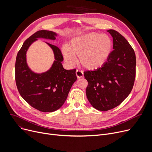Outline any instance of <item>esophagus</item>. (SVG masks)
Listing matches in <instances>:
<instances>
[{"instance_id": "1", "label": "esophagus", "mask_w": 152, "mask_h": 152, "mask_svg": "<svg viewBox=\"0 0 152 152\" xmlns=\"http://www.w3.org/2000/svg\"><path fill=\"white\" fill-rule=\"evenodd\" d=\"M76 76L77 78H81V77H83V76H84V74L83 72L80 70H78V69H77L76 71Z\"/></svg>"}]
</instances>
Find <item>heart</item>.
<instances>
[{
  "instance_id": "b5f03b06",
  "label": "heart",
  "mask_w": 152,
  "mask_h": 152,
  "mask_svg": "<svg viewBox=\"0 0 152 152\" xmlns=\"http://www.w3.org/2000/svg\"><path fill=\"white\" fill-rule=\"evenodd\" d=\"M113 42L107 34L90 33L78 36L71 41L69 46L62 48L66 61L71 65L79 62L86 69H98L105 64L112 53Z\"/></svg>"
}]
</instances>
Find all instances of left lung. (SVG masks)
<instances>
[{
    "label": "left lung",
    "instance_id": "8db88e82",
    "mask_svg": "<svg viewBox=\"0 0 152 152\" xmlns=\"http://www.w3.org/2000/svg\"><path fill=\"white\" fill-rule=\"evenodd\" d=\"M113 37V50L103 66L84 72L88 82L87 99L100 111H108L120 105L131 93L135 78L136 58L134 49L118 31H107Z\"/></svg>",
    "mask_w": 152,
    "mask_h": 152
}]
</instances>
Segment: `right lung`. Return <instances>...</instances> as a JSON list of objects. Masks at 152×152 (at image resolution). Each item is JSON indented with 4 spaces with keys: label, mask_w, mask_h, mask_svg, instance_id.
I'll return each instance as SVG.
<instances>
[{
    "label": "right lung",
    "mask_w": 152,
    "mask_h": 152,
    "mask_svg": "<svg viewBox=\"0 0 152 152\" xmlns=\"http://www.w3.org/2000/svg\"><path fill=\"white\" fill-rule=\"evenodd\" d=\"M57 34L51 31H38L23 43L15 62V81L18 92L28 104L42 112H52L65 103L73 83L76 81V69H64L63 57L59 48L46 42L52 49L55 60L50 69L36 73L28 66L26 52L38 38L55 40Z\"/></svg>",
    "instance_id": "1"
}]
</instances>
